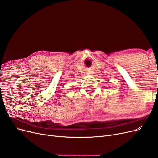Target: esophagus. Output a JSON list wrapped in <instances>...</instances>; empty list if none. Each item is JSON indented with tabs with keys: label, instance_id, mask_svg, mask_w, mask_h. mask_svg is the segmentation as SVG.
<instances>
[{
	"label": "esophagus",
	"instance_id": "obj_1",
	"mask_svg": "<svg viewBox=\"0 0 158 158\" xmlns=\"http://www.w3.org/2000/svg\"><path fill=\"white\" fill-rule=\"evenodd\" d=\"M88 74H91V73H88Z\"/></svg>",
	"mask_w": 158,
	"mask_h": 158
}]
</instances>
